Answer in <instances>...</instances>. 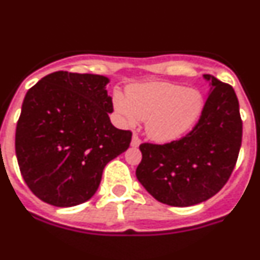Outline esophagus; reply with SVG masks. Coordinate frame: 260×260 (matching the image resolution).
Here are the masks:
<instances>
[{
    "label": "esophagus",
    "mask_w": 260,
    "mask_h": 260,
    "mask_svg": "<svg viewBox=\"0 0 260 260\" xmlns=\"http://www.w3.org/2000/svg\"><path fill=\"white\" fill-rule=\"evenodd\" d=\"M140 144H141V140H140V137H138V135H133L132 136V142H131V145H132L133 147H137L140 146Z\"/></svg>",
    "instance_id": "1"
}]
</instances>
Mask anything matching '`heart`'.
<instances>
[{"instance_id":"1","label":"heart","mask_w":260,"mask_h":260,"mask_svg":"<svg viewBox=\"0 0 260 260\" xmlns=\"http://www.w3.org/2000/svg\"><path fill=\"white\" fill-rule=\"evenodd\" d=\"M123 122L133 125L137 119L147 120V135L159 142L173 141L193 127L204 109L200 91L167 82L138 84L127 91V101L115 99Z\"/></svg>"}]
</instances>
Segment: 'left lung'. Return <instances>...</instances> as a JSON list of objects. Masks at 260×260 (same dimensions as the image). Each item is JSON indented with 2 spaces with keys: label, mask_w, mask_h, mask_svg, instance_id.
I'll use <instances>...</instances> for the list:
<instances>
[{
  "label": "left lung",
  "mask_w": 260,
  "mask_h": 260,
  "mask_svg": "<svg viewBox=\"0 0 260 260\" xmlns=\"http://www.w3.org/2000/svg\"><path fill=\"white\" fill-rule=\"evenodd\" d=\"M212 86L195 127L176 141L140 145L137 179L157 201L191 207L207 201L227 183L242 141L239 100L229 83L205 74Z\"/></svg>",
  "instance_id": "left-lung-1"
}]
</instances>
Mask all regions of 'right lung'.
Masks as SVG:
<instances>
[{"label": "right lung", "instance_id": "right-lung-1", "mask_svg": "<svg viewBox=\"0 0 260 260\" xmlns=\"http://www.w3.org/2000/svg\"><path fill=\"white\" fill-rule=\"evenodd\" d=\"M109 79L55 72L24 97L16 124L15 152L29 190L55 207H74L94 195L106 164L124 152L131 131L109 118Z\"/></svg>", "mask_w": 260, "mask_h": 260}]
</instances>
